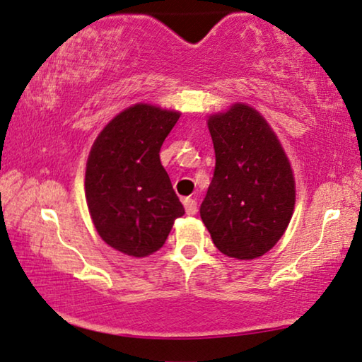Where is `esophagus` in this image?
Segmentation results:
<instances>
[{"label": "esophagus", "instance_id": "obj_1", "mask_svg": "<svg viewBox=\"0 0 362 362\" xmlns=\"http://www.w3.org/2000/svg\"><path fill=\"white\" fill-rule=\"evenodd\" d=\"M183 206H185L187 215H195L197 213V202L193 198H185L183 200Z\"/></svg>", "mask_w": 362, "mask_h": 362}]
</instances>
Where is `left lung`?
<instances>
[{"label": "left lung", "instance_id": "left-lung-1", "mask_svg": "<svg viewBox=\"0 0 362 362\" xmlns=\"http://www.w3.org/2000/svg\"><path fill=\"white\" fill-rule=\"evenodd\" d=\"M215 174L200 206L213 243L228 257L256 259L276 246L295 205V180L276 132L236 103L208 118Z\"/></svg>", "mask_w": 362, "mask_h": 362}]
</instances>
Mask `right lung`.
<instances>
[{"mask_svg": "<svg viewBox=\"0 0 362 362\" xmlns=\"http://www.w3.org/2000/svg\"><path fill=\"white\" fill-rule=\"evenodd\" d=\"M179 118V111L137 103L115 116L93 142L86 205L101 239L116 251L149 256L185 213L159 156Z\"/></svg>", "mask_w": 362, "mask_h": 362, "instance_id": "add662e5", "label": "right lung"}]
</instances>
